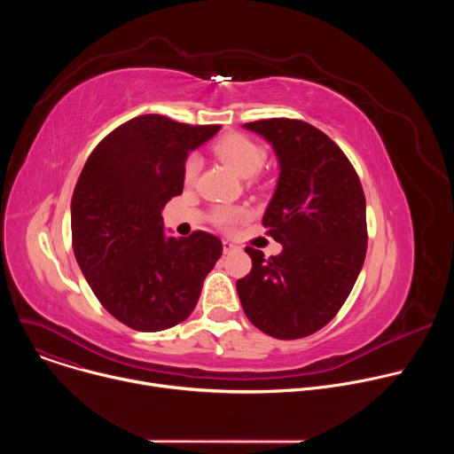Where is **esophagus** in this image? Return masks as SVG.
I'll return each instance as SVG.
<instances>
[{
	"instance_id": "obj_1",
	"label": "esophagus",
	"mask_w": 454,
	"mask_h": 454,
	"mask_svg": "<svg viewBox=\"0 0 454 454\" xmlns=\"http://www.w3.org/2000/svg\"><path fill=\"white\" fill-rule=\"evenodd\" d=\"M239 246L237 244H233L231 240H223V251L224 253H231V251H235Z\"/></svg>"
}]
</instances>
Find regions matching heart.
I'll return each instance as SVG.
<instances>
[{
	"mask_svg": "<svg viewBox=\"0 0 454 454\" xmlns=\"http://www.w3.org/2000/svg\"><path fill=\"white\" fill-rule=\"evenodd\" d=\"M214 151L226 165H230L242 177H249L256 174L266 161L264 147H261L251 138L239 133L223 137L214 145ZM200 168H201V158L198 154H190L183 168L184 183H192L196 179ZM244 217H246V212L242 208H233V207H221L214 212V223L226 230L233 228Z\"/></svg>",
	"mask_w": 454,
	"mask_h": 454,
	"instance_id": "1",
	"label": "heart"
}]
</instances>
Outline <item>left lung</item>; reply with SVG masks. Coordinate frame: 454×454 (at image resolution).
<instances>
[{"mask_svg": "<svg viewBox=\"0 0 454 454\" xmlns=\"http://www.w3.org/2000/svg\"><path fill=\"white\" fill-rule=\"evenodd\" d=\"M275 149L280 176L262 224L282 253L251 246L237 280L247 319L278 340L314 334L348 298L366 254V201L345 153L314 125L291 118L244 123Z\"/></svg>", "mask_w": 454, "mask_h": 454, "instance_id": "obj_1", "label": "left lung"}]
</instances>
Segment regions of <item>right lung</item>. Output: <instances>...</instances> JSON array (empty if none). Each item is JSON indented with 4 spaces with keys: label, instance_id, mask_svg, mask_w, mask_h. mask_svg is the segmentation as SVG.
I'll return each instance as SVG.
<instances>
[{
    "label": "right lung",
    "instance_id": "obj_1",
    "mask_svg": "<svg viewBox=\"0 0 454 454\" xmlns=\"http://www.w3.org/2000/svg\"><path fill=\"white\" fill-rule=\"evenodd\" d=\"M221 125L142 114L111 131L90 154L72 198V240L91 291L123 325L158 333L196 309L223 254L219 237H167L161 210L183 192L190 151Z\"/></svg>",
    "mask_w": 454,
    "mask_h": 454
}]
</instances>
